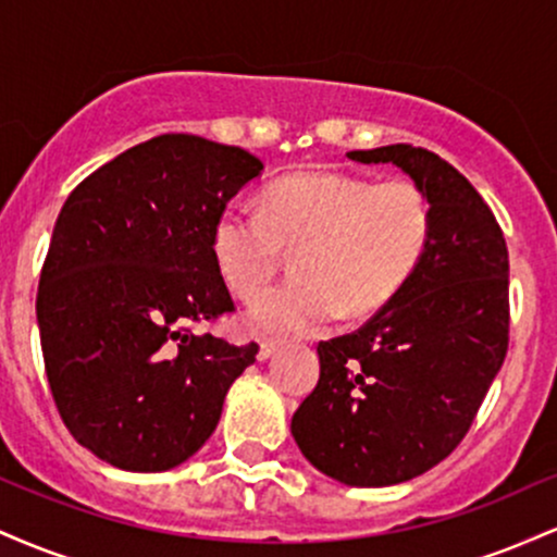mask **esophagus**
I'll return each mask as SVG.
<instances>
[{"label": "esophagus", "mask_w": 557, "mask_h": 557, "mask_svg": "<svg viewBox=\"0 0 557 557\" xmlns=\"http://www.w3.org/2000/svg\"><path fill=\"white\" fill-rule=\"evenodd\" d=\"M280 341H274V337H264V341H261V345H259V359L264 361V359H270V356H274L280 350Z\"/></svg>", "instance_id": "1"}]
</instances>
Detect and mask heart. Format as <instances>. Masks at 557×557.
I'll return each mask as SVG.
<instances>
[{
	"instance_id": "obj_1",
	"label": "heart",
	"mask_w": 557,
	"mask_h": 557,
	"mask_svg": "<svg viewBox=\"0 0 557 557\" xmlns=\"http://www.w3.org/2000/svg\"><path fill=\"white\" fill-rule=\"evenodd\" d=\"M432 238L430 198L417 183L343 172H298L270 185L264 209L230 201L212 227V253L240 298H257L296 251L298 277L251 309L264 332H309L343 314L387 306L417 272Z\"/></svg>"
}]
</instances>
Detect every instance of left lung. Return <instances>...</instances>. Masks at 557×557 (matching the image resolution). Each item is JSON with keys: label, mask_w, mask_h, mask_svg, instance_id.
<instances>
[{"label": "left lung", "mask_w": 557, "mask_h": 557, "mask_svg": "<svg viewBox=\"0 0 557 557\" xmlns=\"http://www.w3.org/2000/svg\"><path fill=\"white\" fill-rule=\"evenodd\" d=\"M393 162L424 190L432 238L403 290L363 327L319 343L317 387L290 432L319 471L387 487L445 461L508 354V246L476 188L411 144L350 151Z\"/></svg>", "instance_id": "obj_1"}]
</instances>
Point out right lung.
Listing matches in <instances>:
<instances>
[{"instance_id":"right-lung-1","label":"right lung","mask_w":557,"mask_h":557,"mask_svg":"<svg viewBox=\"0 0 557 557\" xmlns=\"http://www.w3.org/2000/svg\"><path fill=\"white\" fill-rule=\"evenodd\" d=\"M261 170L240 146L164 133L67 196L36 314L57 411L101 461L125 471L183 463L257 361V343L230 345L194 327L235 311L212 227Z\"/></svg>"}]
</instances>
